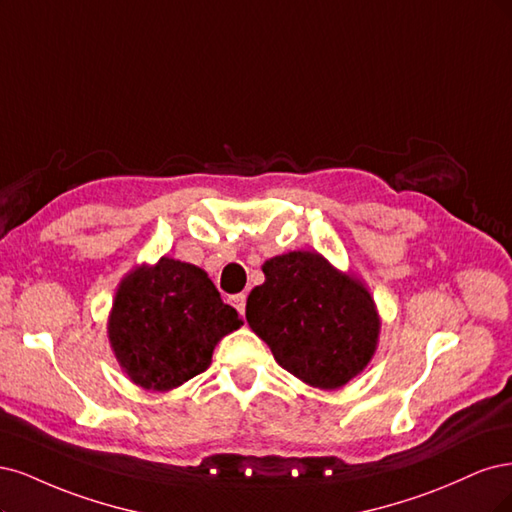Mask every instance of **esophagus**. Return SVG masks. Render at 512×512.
Wrapping results in <instances>:
<instances>
[{
	"instance_id": "34e87169",
	"label": "esophagus",
	"mask_w": 512,
	"mask_h": 512,
	"mask_svg": "<svg viewBox=\"0 0 512 512\" xmlns=\"http://www.w3.org/2000/svg\"><path fill=\"white\" fill-rule=\"evenodd\" d=\"M232 302H234V306H236V310L240 312V315H244V308H246V295H244V293H238V295H234Z\"/></svg>"
}]
</instances>
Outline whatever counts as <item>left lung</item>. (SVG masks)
Returning <instances> with one entry per match:
<instances>
[{"label":"left lung","mask_w":512,"mask_h":512,"mask_svg":"<svg viewBox=\"0 0 512 512\" xmlns=\"http://www.w3.org/2000/svg\"><path fill=\"white\" fill-rule=\"evenodd\" d=\"M246 321L278 366L317 389H340L372 361L381 317L370 289L317 251H289L261 266Z\"/></svg>","instance_id":"8db88e82"}]
</instances>
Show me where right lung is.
I'll use <instances>...</instances> for the list:
<instances>
[{"label": "right lung", "mask_w": 512, "mask_h": 512, "mask_svg": "<svg viewBox=\"0 0 512 512\" xmlns=\"http://www.w3.org/2000/svg\"><path fill=\"white\" fill-rule=\"evenodd\" d=\"M240 325L202 268L161 257L121 278L108 340L131 383L166 393L204 372L214 346Z\"/></svg>", "instance_id": "add662e5"}]
</instances>
